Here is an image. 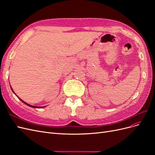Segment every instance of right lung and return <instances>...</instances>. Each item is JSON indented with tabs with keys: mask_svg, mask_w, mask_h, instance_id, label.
Masks as SVG:
<instances>
[{
	"mask_svg": "<svg viewBox=\"0 0 155 155\" xmlns=\"http://www.w3.org/2000/svg\"><path fill=\"white\" fill-rule=\"evenodd\" d=\"M12 88V91L13 92V89H12V88ZM13 93H14V94H15V92H13ZM15 95H16V94H15ZM16 96H17V95H16ZM17 97H18V96H17ZM18 99H19V100H21V101L22 102H23V103H24V104H25L26 105H28V106H30V107H33V108H43V107H45V106H44V107H37V106H33V105H30V104H27V103L25 102L24 101H22V100L21 99V98H20V97H18Z\"/></svg>",
	"mask_w": 155,
	"mask_h": 155,
	"instance_id": "1",
	"label": "right lung"
}]
</instances>
